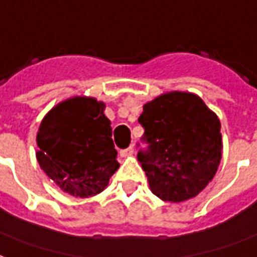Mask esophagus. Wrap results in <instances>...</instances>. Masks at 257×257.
I'll list each match as a JSON object with an SVG mask.
<instances>
[{"instance_id":"1","label":"esophagus","mask_w":257,"mask_h":257,"mask_svg":"<svg viewBox=\"0 0 257 257\" xmlns=\"http://www.w3.org/2000/svg\"><path fill=\"white\" fill-rule=\"evenodd\" d=\"M134 147H128V148H125V150H121V151H119V155H121V157L122 158H125V157H131V155H134Z\"/></svg>"}]
</instances>
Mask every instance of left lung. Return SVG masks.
<instances>
[{
	"mask_svg": "<svg viewBox=\"0 0 257 257\" xmlns=\"http://www.w3.org/2000/svg\"><path fill=\"white\" fill-rule=\"evenodd\" d=\"M139 122L147 151L138 154L150 189L163 201L197 196L214 178L222 158L220 121L200 96L172 91L143 106Z\"/></svg>",
	"mask_w": 257,
	"mask_h": 257,
	"instance_id": "8db88e82",
	"label": "left lung"
}]
</instances>
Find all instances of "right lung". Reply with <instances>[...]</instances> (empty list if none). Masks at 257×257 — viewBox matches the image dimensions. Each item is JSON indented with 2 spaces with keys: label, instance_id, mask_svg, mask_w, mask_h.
<instances>
[{
  "label": "right lung",
  "instance_id": "right-lung-1",
  "mask_svg": "<svg viewBox=\"0 0 257 257\" xmlns=\"http://www.w3.org/2000/svg\"><path fill=\"white\" fill-rule=\"evenodd\" d=\"M104 107L91 96H73L56 104L38 129L39 166L72 196L100 193L119 167Z\"/></svg>",
  "mask_w": 257,
  "mask_h": 257
}]
</instances>
